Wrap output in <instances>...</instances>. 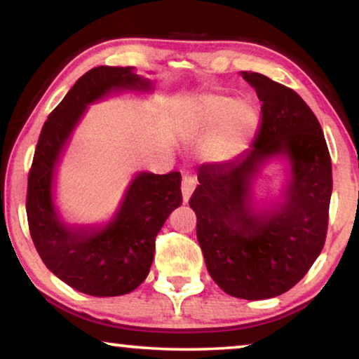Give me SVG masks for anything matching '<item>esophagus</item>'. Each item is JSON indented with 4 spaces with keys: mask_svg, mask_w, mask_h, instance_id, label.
Masks as SVG:
<instances>
[{
    "mask_svg": "<svg viewBox=\"0 0 359 359\" xmlns=\"http://www.w3.org/2000/svg\"><path fill=\"white\" fill-rule=\"evenodd\" d=\"M194 190V177L193 175L185 174L184 179H182V198H184V203L190 199L191 193Z\"/></svg>",
    "mask_w": 359,
    "mask_h": 359,
    "instance_id": "1",
    "label": "esophagus"
}]
</instances>
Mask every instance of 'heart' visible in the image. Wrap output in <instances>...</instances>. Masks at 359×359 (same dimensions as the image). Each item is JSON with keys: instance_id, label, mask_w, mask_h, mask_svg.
<instances>
[{"instance_id": "heart-1", "label": "heart", "mask_w": 359, "mask_h": 359, "mask_svg": "<svg viewBox=\"0 0 359 359\" xmlns=\"http://www.w3.org/2000/svg\"><path fill=\"white\" fill-rule=\"evenodd\" d=\"M215 121L217 128L208 144V155L214 160H228L245 149L257 128L258 115L245 100L231 101L228 96L210 95L188 111L187 130L199 133Z\"/></svg>"}]
</instances>
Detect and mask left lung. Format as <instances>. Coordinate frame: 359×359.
Masks as SVG:
<instances>
[{
  "label": "left lung",
  "instance_id": "1",
  "mask_svg": "<svg viewBox=\"0 0 359 359\" xmlns=\"http://www.w3.org/2000/svg\"><path fill=\"white\" fill-rule=\"evenodd\" d=\"M261 101L252 149L238 160L199 166L190 208L210 277L241 299H269L307 274L323 250L332 169L323 130L294 90L258 72H242ZM287 154L292 180L276 211L252 210L251 179L266 157Z\"/></svg>",
  "mask_w": 359,
  "mask_h": 359
}]
</instances>
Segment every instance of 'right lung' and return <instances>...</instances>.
I'll use <instances>...</instances> for the list:
<instances>
[{"label": "right lung", "instance_id": "1", "mask_svg": "<svg viewBox=\"0 0 359 359\" xmlns=\"http://www.w3.org/2000/svg\"><path fill=\"white\" fill-rule=\"evenodd\" d=\"M149 87V81L133 68L90 69L48 115L36 145L27 190L29 234L48 269L85 294H126L145 280L156 234L182 204V175L179 171L141 172L126 190L114 220L102 229L87 231L66 228L57 218L52 204L53 168L85 106L114 88Z\"/></svg>", "mask_w": 359, "mask_h": 359}]
</instances>
